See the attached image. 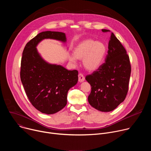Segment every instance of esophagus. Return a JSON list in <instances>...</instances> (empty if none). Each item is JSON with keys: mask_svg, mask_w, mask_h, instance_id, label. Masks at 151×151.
<instances>
[{"mask_svg": "<svg viewBox=\"0 0 151 151\" xmlns=\"http://www.w3.org/2000/svg\"><path fill=\"white\" fill-rule=\"evenodd\" d=\"M78 81L79 82H82L85 81V78L82 73H79L78 75Z\"/></svg>", "mask_w": 151, "mask_h": 151, "instance_id": "1", "label": "esophagus"}]
</instances>
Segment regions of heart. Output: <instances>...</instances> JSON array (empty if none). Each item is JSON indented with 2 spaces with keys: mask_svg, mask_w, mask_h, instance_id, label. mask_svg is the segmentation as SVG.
Segmentation results:
<instances>
[{
  "mask_svg": "<svg viewBox=\"0 0 151 151\" xmlns=\"http://www.w3.org/2000/svg\"><path fill=\"white\" fill-rule=\"evenodd\" d=\"M106 45L101 41L87 39L81 42L73 50V55H69L70 61L75 63L76 58L82 60L84 68L93 72L99 68L106 54Z\"/></svg>",
  "mask_w": 151,
  "mask_h": 151,
  "instance_id": "1",
  "label": "heart"
}]
</instances>
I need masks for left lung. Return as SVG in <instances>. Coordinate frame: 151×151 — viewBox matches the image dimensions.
<instances>
[{"label": "left lung", "mask_w": 151, "mask_h": 151, "mask_svg": "<svg viewBox=\"0 0 151 151\" xmlns=\"http://www.w3.org/2000/svg\"><path fill=\"white\" fill-rule=\"evenodd\" d=\"M110 39L105 62L96 71L85 77L91 87L88 102L101 112L112 111L124 101L131 74L130 58L125 49L113 33Z\"/></svg>", "instance_id": "8db88e82"}]
</instances>
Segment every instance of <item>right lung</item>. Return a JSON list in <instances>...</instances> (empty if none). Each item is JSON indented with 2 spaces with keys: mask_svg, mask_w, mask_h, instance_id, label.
<instances>
[{
  "mask_svg": "<svg viewBox=\"0 0 151 151\" xmlns=\"http://www.w3.org/2000/svg\"><path fill=\"white\" fill-rule=\"evenodd\" d=\"M45 39L66 42V35L63 32L46 31L37 35L27 42L23 50L20 78L35 108L43 114H54L66 106L68 91L78 82V72L68 70L43 59L36 47Z\"/></svg>",
  "mask_w": 151,
  "mask_h": 151,
  "instance_id": "right-lung-1",
  "label": "right lung"
}]
</instances>
